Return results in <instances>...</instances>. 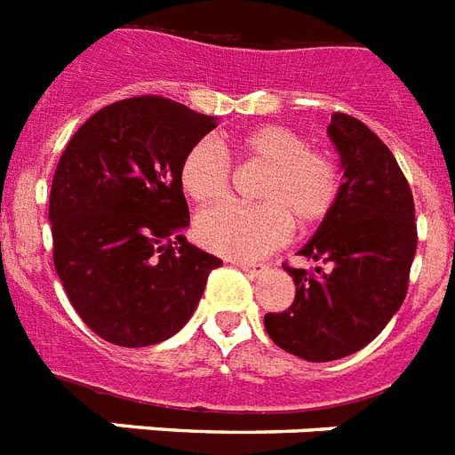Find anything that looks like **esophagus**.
<instances>
[{
    "instance_id": "obj_1",
    "label": "esophagus",
    "mask_w": 455,
    "mask_h": 455,
    "mask_svg": "<svg viewBox=\"0 0 455 455\" xmlns=\"http://www.w3.org/2000/svg\"><path fill=\"white\" fill-rule=\"evenodd\" d=\"M232 265H237V267H242V270L249 272V275H263V272L267 270V265H263V263H246V260H232Z\"/></svg>"
}]
</instances>
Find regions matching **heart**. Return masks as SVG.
<instances>
[{"mask_svg": "<svg viewBox=\"0 0 455 455\" xmlns=\"http://www.w3.org/2000/svg\"><path fill=\"white\" fill-rule=\"evenodd\" d=\"M242 157L267 166L258 199L263 204H228L202 211L195 235L206 249L230 258H258L289 239L291 223L307 230L336 204L340 173L326 152L312 150L298 131L263 124L235 138ZM230 157L213 140H199L180 164L185 195L211 204L230 185Z\"/></svg>", "mask_w": 455, "mask_h": 455, "instance_id": "heart-1", "label": "heart"}]
</instances>
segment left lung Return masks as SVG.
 <instances>
[{
	"label": "left lung",
	"mask_w": 455,
	"mask_h": 455,
	"mask_svg": "<svg viewBox=\"0 0 455 455\" xmlns=\"http://www.w3.org/2000/svg\"><path fill=\"white\" fill-rule=\"evenodd\" d=\"M343 185L329 216L298 256L326 263L307 275L284 267L296 298L265 315L272 343L307 362H333L362 350L402 307L416 256L411 188L387 145L350 115H331Z\"/></svg>",
	"instance_id": "left-lung-1"
}]
</instances>
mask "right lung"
<instances>
[{
	"label": "right lung",
	"mask_w": 455,
	"mask_h": 455,
	"mask_svg": "<svg viewBox=\"0 0 455 455\" xmlns=\"http://www.w3.org/2000/svg\"><path fill=\"white\" fill-rule=\"evenodd\" d=\"M159 96L98 110L53 173V265L84 324L108 343L148 347L190 322L206 277L223 263L185 239V155L216 129Z\"/></svg>",
	"instance_id": "right-lung-1"
}]
</instances>
